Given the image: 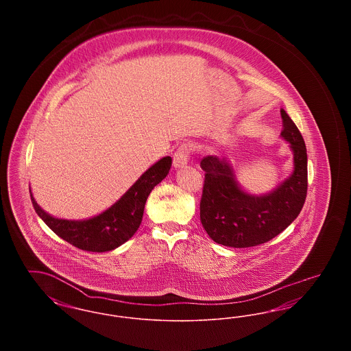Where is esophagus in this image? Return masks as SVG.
I'll list each match as a JSON object with an SVG mask.
<instances>
[{
	"mask_svg": "<svg viewBox=\"0 0 351 351\" xmlns=\"http://www.w3.org/2000/svg\"><path fill=\"white\" fill-rule=\"evenodd\" d=\"M191 146L189 145H182L178 151L173 154V167H184L188 160H189V155H191Z\"/></svg>",
	"mask_w": 351,
	"mask_h": 351,
	"instance_id": "esophagus-1",
	"label": "esophagus"
}]
</instances>
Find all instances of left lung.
Returning <instances> with one entry per match:
<instances>
[{
    "instance_id": "obj_1",
    "label": "left lung",
    "mask_w": 351,
    "mask_h": 351,
    "mask_svg": "<svg viewBox=\"0 0 351 351\" xmlns=\"http://www.w3.org/2000/svg\"><path fill=\"white\" fill-rule=\"evenodd\" d=\"M282 138L293 151V172L272 192L254 196L241 189L234 169L225 159L205 156L200 219L205 232L219 245L252 247L266 243L288 228L300 215L308 189L306 147L298 126L280 110Z\"/></svg>"
}]
</instances>
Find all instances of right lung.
<instances>
[{
  "mask_svg": "<svg viewBox=\"0 0 351 351\" xmlns=\"http://www.w3.org/2000/svg\"><path fill=\"white\" fill-rule=\"evenodd\" d=\"M171 165V156L162 158L117 202L99 216L89 219L71 221L52 217L36 204L30 191L32 202L36 215L46 222L51 230L72 246L92 252L114 250L129 241L138 230L146 200L154 186L167 176Z\"/></svg>",
  "mask_w": 351,
  "mask_h": 351,
  "instance_id": "right-lung-1",
  "label": "right lung"
}]
</instances>
